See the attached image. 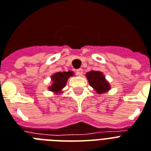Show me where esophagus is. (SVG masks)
<instances>
[{
	"label": "esophagus",
	"instance_id": "esophagus-1",
	"mask_svg": "<svg viewBox=\"0 0 151 151\" xmlns=\"http://www.w3.org/2000/svg\"><path fill=\"white\" fill-rule=\"evenodd\" d=\"M76 73H77V75H78V76L82 75V73H83V70H82V69H78V70H76Z\"/></svg>",
	"mask_w": 151,
	"mask_h": 151
}]
</instances>
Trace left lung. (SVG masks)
I'll use <instances>...</instances> for the list:
<instances>
[{
    "label": "left lung",
    "instance_id": "1",
    "mask_svg": "<svg viewBox=\"0 0 151 151\" xmlns=\"http://www.w3.org/2000/svg\"><path fill=\"white\" fill-rule=\"evenodd\" d=\"M86 78L88 83L96 90L97 93L101 94L106 93L111 88V86L105 79V77L100 71L91 70L86 73Z\"/></svg>",
    "mask_w": 151,
    "mask_h": 151
}]
</instances>
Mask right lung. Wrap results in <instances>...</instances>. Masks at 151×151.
Segmentation results:
<instances>
[{
	"label": "right lung",
	"mask_w": 151,
	"mask_h": 151,
	"mask_svg": "<svg viewBox=\"0 0 151 151\" xmlns=\"http://www.w3.org/2000/svg\"><path fill=\"white\" fill-rule=\"evenodd\" d=\"M73 72L68 71V72H58L54 73L51 76L52 85L49 87V89L55 93H61V91L66 85L67 80L70 77L73 76Z\"/></svg>",
	"instance_id": "1"
}]
</instances>
